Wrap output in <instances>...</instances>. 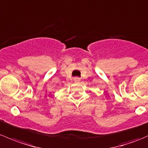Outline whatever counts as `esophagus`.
<instances>
[{
    "label": "esophagus",
    "mask_w": 148,
    "mask_h": 148,
    "mask_svg": "<svg viewBox=\"0 0 148 148\" xmlns=\"http://www.w3.org/2000/svg\"><path fill=\"white\" fill-rule=\"evenodd\" d=\"M74 81L75 82H79L81 81V79H80V78H79V77H75V78H74Z\"/></svg>",
    "instance_id": "34e87169"
}]
</instances>
